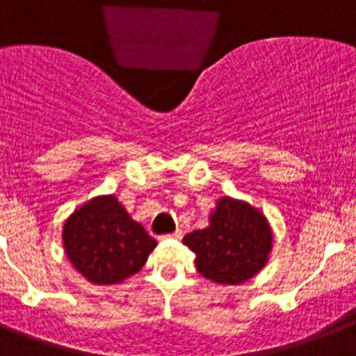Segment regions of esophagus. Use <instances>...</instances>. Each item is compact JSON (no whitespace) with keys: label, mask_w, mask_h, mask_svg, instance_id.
Segmentation results:
<instances>
[{"label":"esophagus","mask_w":356,"mask_h":356,"mask_svg":"<svg viewBox=\"0 0 356 356\" xmlns=\"http://www.w3.org/2000/svg\"><path fill=\"white\" fill-rule=\"evenodd\" d=\"M181 236H184V233H181L180 229H178V231H175V233H171V234H165V236H163V238H175V240H180Z\"/></svg>","instance_id":"1"}]
</instances>
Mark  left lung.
I'll return each mask as SVG.
<instances>
[{
	"mask_svg": "<svg viewBox=\"0 0 356 356\" xmlns=\"http://www.w3.org/2000/svg\"><path fill=\"white\" fill-rule=\"evenodd\" d=\"M184 243L196 254V269L207 280L236 286L257 275L273 248L266 216L245 202L224 196L209 225L193 231Z\"/></svg>",
	"mask_w": 356,
	"mask_h": 356,
	"instance_id": "1",
	"label": "left lung"
}]
</instances>
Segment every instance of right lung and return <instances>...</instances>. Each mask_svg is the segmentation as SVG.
<instances>
[{"label": "right lung", "instance_id": "1", "mask_svg": "<svg viewBox=\"0 0 356 356\" xmlns=\"http://www.w3.org/2000/svg\"><path fill=\"white\" fill-rule=\"evenodd\" d=\"M61 236L72 266L98 286H113L132 277L156 248V240L114 196H98L76 209Z\"/></svg>", "mask_w": 356, "mask_h": 356}]
</instances>
